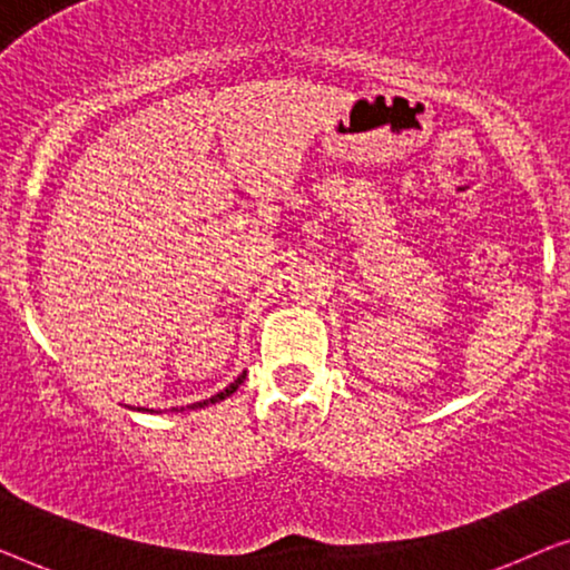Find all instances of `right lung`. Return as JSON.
Returning a JSON list of instances; mask_svg holds the SVG:
<instances>
[{"label": "right lung", "mask_w": 570, "mask_h": 570, "mask_svg": "<svg viewBox=\"0 0 570 570\" xmlns=\"http://www.w3.org/2000/svg\"><path fill=\"white\" fill-rule=\"evenodd\" d=\"M244 379H246V373H240V376H238L236 381H233V384H230V386H225L220 394L209 396V400H205V402H197V404H191V410H197V407H207V404H215V402H220V400H225V396H230L233 392H236V389H238L240 384H244ZM150 412H153V410H150ZM176 412H178V410H176Z\"/></svg>", "instance_id": "1"}]
</instances>
